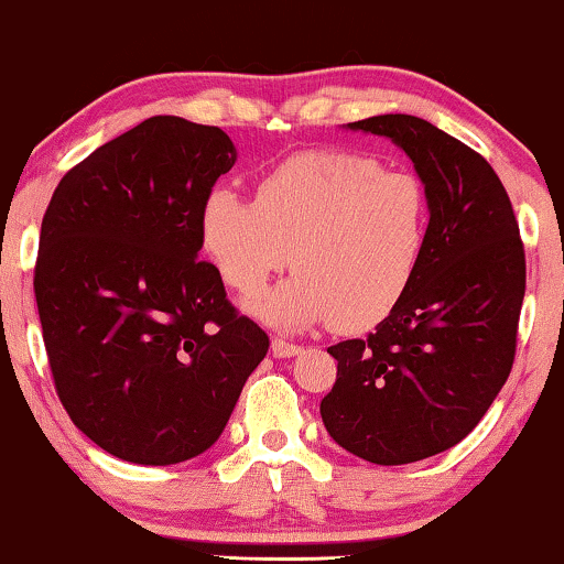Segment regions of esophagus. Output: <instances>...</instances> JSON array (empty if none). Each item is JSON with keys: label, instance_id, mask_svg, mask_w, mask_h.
Here are the masks:
<instances>
[{"label": "esophagus", "instance_id": "esophagus-1", "mask_svg": "<svg viewBox=\"0 0 564 564\" xmlns=\"http://www.w3.org/2000/svg\"><path fill=\"white\" fill-rule=\"evenodd\" d=\"M300 351H303V346H300V344H292V341H288V338H272V354H274V357L290 359Z\"/></svg>", "mask_w": 564, "mask_h": 564}]
</instances>
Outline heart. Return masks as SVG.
<instances>
[{"mask_svg": "<svg viewBox=\"0 0 564 564\" xmlns=\"http://www.w3.org/2000/svg\"><path fill=\"white\" fill-rule=\"evenodd\" d=\"M431 197L419 174L384 169L357 151H303L257 180L253 199L207 195L199 241L223 282L241 297L290 264L297 274L253 303L274 326L334 321L367 330L388 318L419 272Z\"/></svg>", "mask_w": 564, "mask_h": 564, "instance_id": "heart-1", "label": "heart"}]
</instances>
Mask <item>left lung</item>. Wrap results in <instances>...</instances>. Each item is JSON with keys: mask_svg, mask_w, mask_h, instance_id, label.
I'll return each mask as SVG.
<instances>
[{"mask_svg": "<svg viewBox=\"0 0 564 564\" xmlns=\"http://www.w3.org/2000/svg\"><path fill=\"white\" fill-rule=\"evenodd\" d=\"M354 130L388 135L431 197L415 280L367 338L328 346L336 382L321 419L336 444L375 465H408L459 444L511 375L527 253L508 192L480 153L413 115Z\"/></svg>", "mask_w": 564, "mask_h": 564, "instance_id": "obj_1", "label": "left lung"}]
</instances>
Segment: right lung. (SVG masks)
<instances>
[{
	"label": "right lung",
	"instance_id": "1",
	"mask_svg": "<svg viewBox=\"0 0 564 564\" xmlns=\"http://www.w3.org/2000/svg\"><path fill=\"white\" fill-rule=\"evenodd\" d=\"M234 164L220 128L156 115L68 169L43 215L33 284L53 384L112 457L203 454L267 357L197 259L203 205Z\"/></svg>",
	"mask_w": 564,
	"mask_h": 564
}]
</instances>
